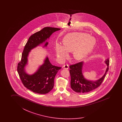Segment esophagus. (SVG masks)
<instances>
[{
	"label": "esophagus",
	"mask_w": 122,
	"mask_h": 122,
	"mask_svg": "<svg viewBox=\"0 0 122 122\" xmlns=\"http://www.w3.org/2000/svg\"><path fill=\"white\" fill-rule=\"evenodd\" d=\"M63 67H64L65 69H68L69 68V65H67H67H63Z\"/></svg>",
	"instance_id": "34e87169"
}]
</instances>
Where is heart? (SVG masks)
<instances>
[{"instance_id":"1","label":"heart","mask_w":122,"mask_h":122,"mask_svg":"<svg viewBox=\"0 0 122 122\" xmlns=\"http://www.w3.org/2000/svg\"><path fill=\"white\" fill-rule=\"evenodd\" d=\"M95 41L88 34L81 33H73L65 36L64 45L57 43L55 51L57 57L63 61L68 56V51H73L75 60H83L93 48Z\"/></svg>"}]
</instances>
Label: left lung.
<instances>
[{"mask_svg":"<svg viewBox=\"0 0 122 122\" xmlns=\"http://www.w3.org/2000/svg\"><path fill=\"white\" fill-rule=\"evenodd\" d=\"M105 63L108 66L106 73L101 78L96 81L87 80L84 77L82 73L83 62H78L70 65L71 86L73 90L78 93H85L92 91L100 86L109 70V58L106 59Z\"/></svg>","mask_w":122,"mask_h":122,"instance_id":"1","label":"left lung"}]
</instances>
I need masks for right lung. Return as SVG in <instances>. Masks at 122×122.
<instances>
[{
    "label": "right lung",
    "mask_w": 122,
    "mask_h": 122,
    "mask_svg": "<svg viewBox=\"0 0 122 122\" xmlns=\"http://www.w3.org/2000/svg\"><path fill=\"white\" fill-rule=\"evenodd\" d=\"M60 30L61 29L57 28L45 27L31 35L24 47L17 70L24 86L34 92L45 94L51 91L54 87L55 76L61 67L53 65L47 57L44 64L40 67L36 72L32 75H28L25 72L24 67L27 64L29 52L45 41L54 32ZM48 44L47 42L44 47Z\"/></svg>",
    "instance_id": "right-lung-1"
}]
</instances>
